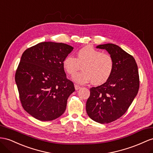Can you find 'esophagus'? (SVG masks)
<instances>
[{
    "instance_id": "obj_1",
    "label": "esophagus",
    "mask_w": 153,
    "mask_h": 153,
    "mask_svg": "<svg viewBox=\"0 0 153 153\" xmlns=\"http://www.w3.org/2000/svg\"><path fill=\"white\" fill-rule=\"evenodd\" d=\"M74 87H75V89H76V90H79V89L81 88L80 86L77 85H74Z\"/></svg>"
}]
</instances>
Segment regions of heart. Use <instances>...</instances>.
I'll list each match as a JSON object with an SVG mask.
<instances>
[{
	"label": "heart",
	"mask_w": 153,
	"mask_h": 153,
	"mask_svg": "<svg viewBox=\"0 0 153 153\" xmlns=\"http://www.w3.org/2000/svg\"><path fill=\"white\" fill-rule=\"evenodd\" d=\"M62 68L70 76H73L78 70L73 79L79 84L92 81L94 85H102L109 79L114 68V59L111 55L104 53L91 46L83 47L77 51V57L66 56L62 62Z\"/></svg>",
	"instance_id": "1"
}]
</instances>
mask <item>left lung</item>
Segmentation results:
<instances>
[{
    "instance_id": "left-lung-1",
    "label": "left lung",
    "mask_w": 153,
    "mask_h": 153,
    "mask_svg": "<svg viewBox=\"0 0 153 153\" xmlns=\"http://www.w3.org/2000/svg\"><path fill=\"white\" fill-rule=\"evenodd\" d=\"M96 48L107 51L114 59V68L106 83L90 89L86 111L92 120L105 124L126 112L138 94L140 78L134 58L120 46L108 43Z\"/></svg>"
}]
</instances>
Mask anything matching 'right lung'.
Listing matches in <instances>:
<instances>
[{
    "mask_svg": "<svg viewBox=\"0 0 153 153\" xmlns=\"http://www.w3.org/2000/svg\"><path fill=\"white\" fill-rule=\"evenodd\" d=\"M73 48L65 43L42 42L23 52L15 79L23 108L35 118L51 121L65 112L75 88L62 62Z\"/></svg>",
    "mask_w": 153,
    "mask_h": 153,
    "instance_id": "obj_1",
    "label": "right lung"
}]
</instances>
